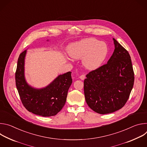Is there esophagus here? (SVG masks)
Listing matches in <instances>:
<instances>
[{
    "label": "esophagus",
    "instance_id": "1",
    "mask_svg": "<svg viewBox=\"0 0 147 147\" xmlns=\"http://www.w3.org/2000/svg\"><path fill=\"white\" fill-rule=\"evenodd\" d=\"M81 80H84L85 79V78H86V76L84 75V74H82V75H81L80 76V77H79Z\"/></svg>",
    "mask_w": 147,
    "mask_h": 147
}]
</instances>
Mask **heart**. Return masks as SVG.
<instances>
[{
  "label": "heart",
  "instance_id": "1",
  "mask_svg": "<svg viewBox=\"0 0 147 147\" xmlns=\"http://www.w3.org/2000/svg\"><path fill=\"white\" fill-rule=\"evenodd\" d=\"M108 47L105 42L94 38H85L71 44L70 55L74 59H82L86 69L94 70L100 67L108 55Z\"/></svg>",
  "mask_w": 147,
  "mask_h": 147
}]
</instances>
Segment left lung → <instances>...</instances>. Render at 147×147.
<instances>
[{
    "mask_svg": "<svg viewBox=\"0 0 147 147\" xmlns=\"http://www.w3.org/2000/svg\"><path fill=\"white\" fill-rule=\"evenodd\" d=\"M113 40L115 50L107 63L90 72L84 81L87 105L102 115L113 113L124 106L134 81L129 52L115 38Z\"/></svg>",
    "mask_w": 147,
    "mask_h": 147,
    "instance_id": "8db88e82",
    "label": "left lung"
}]
</instances>
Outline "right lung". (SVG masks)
I'll return each mask as SVG.
<instances>
[{"instance_id": "1", "label": "right lung", "mask_w": 147, "mask_h": 147, "mask_svg": "<svg viewBox=\"0 0 147 147\" xmlns=\"http://www.w3.org/2000/svg\"><path fill=\"white\" fill-rule=\"evenodd\" d=\"M26 53L27 50H25L20 55L15 75L21 100L26 109L34 114L44 117L55 116L66 103L68 90L72 83L71 72L58 76L44 88H34L27 82L24 76Z\"/></svg>"}]
</instances>
